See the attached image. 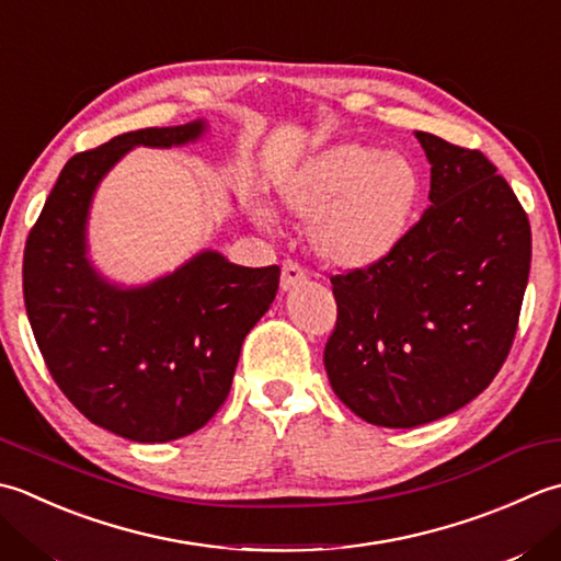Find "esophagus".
<instances>
[{"mask_svg":"<svg viewBox=\"0 0 561 561\" xmlns=\"http://www.w3.org/2000/svg\"><path fill=\"white\" fill-rule=\"evenodd\" d=\"M306 282V272L296 265V262H284L282 267V279H279V287L282 291H294L299 289L301 284Z\"/></svg>","mask_w":561,"mask_h":561,"instance_id":"1","label":"esophagus"}]
</instances>
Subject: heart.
Masks as SVG:
<instances>
[{"mask_svg":"<svg viewBox=\"0 0 561 561\" xmlns=\"http://www.w3.org/2000/svg\"><path fill=\"white\" fill-rule=\"evenodd\" d=\"M279 202L301 221L323 265L365 272L397 252L419 216L423 180L397 150L333 142L296 164L277 184Z\"/></svg>","mask_w":561,"mask_h":561,"instance_id":"obj_1","label":"heart"}]
</instances>
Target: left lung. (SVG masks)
Wrapping results in <instances>:
<instances>
[{"instance_id":"obj_1","label":"left lung","mask_w":561,"mask_h":561,"mask_svg":"<svg viewBox=\"0 0 561 561\" xmlns=\"http://www.w3.org/2000/svg\"><path fill=\"white\" fill-rule=\"evenodd\" d=\"M431 206L381 265L335 274L323 365L362 421L415 427L477 399L508 357L528 287L530 221L484 152L415 130Z\"/></svg>"}]
</instances>
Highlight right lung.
<instances>
[{"instance_id":"right-lung-1","label":"right lung","mask_w":561,"mask_h":561,"mask_svg":"<svg viewBox=\"0 0 561 561\" xmlns=\"http://www.w3.org/2000/svg\"><path fill=\"white\" fill-rule=\"evenodd\" d=\"M206 128L130 130L70 158L26 240L24 301L48 371L84 419L134 443L178 440L214 419L279 287L277 265L240 267L218 250L140 287L90 260L87 221L108 170L138 146L180 148Z\"/></svg>"}]
</instances>
